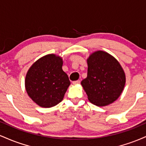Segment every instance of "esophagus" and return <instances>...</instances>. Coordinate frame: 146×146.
<instances>
[{"label":"esophagus","instance_id":"esophagus-1","mask_svg":"<svg viewBox=\"0 0 146 146\" xmlns=\"http://www.w3.org/2000/svg\"><path fill=\"white\" fill-rule=\"evenodd\" d=\"M73 84L74 85L79 84H80V80H77V81H74V82H73Z\"/></svg>","mask_w":146,"mask_h":146}]
</instances>
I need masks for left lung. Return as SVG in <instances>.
<instances>
[{"label": "left lung", "mask_w": 146, "mask_h": 146, "mask_svg": "<svg viewBox=\"0 0 146 146\" xmlns=\"http://www.w3.org/2000/svg\"><path fill=\"white\" fill-rule=\"evenodd\" d=\"M87 77L81 82L88 100L97 106H105L116 101L125 84V74L115 57L96 51L87 58Z\"/></svg>", "instance_id": "left-lung-1"}]
</instances>
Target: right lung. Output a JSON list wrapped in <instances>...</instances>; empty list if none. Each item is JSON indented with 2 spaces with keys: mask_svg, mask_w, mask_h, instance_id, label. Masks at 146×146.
Segmentation results:
<instances>
[{
  "mask_svg": "<svg viewBox=\"0 0 146 146\" xmlns=\"http://www.w3.org/2000/svg\"><path fill=\"white\" fill-rule=\"evenodd\" d=\"M62 57L48 54L36 60L30 66L25 80L29 98L42 108H51L62 101L71 84L62 70Z\"/></svg>",
  "mask_w": 146,
  "mask_h": 146,
  "instance_id": "obj_1",
  "label": "right lung"
}]
</instances>
